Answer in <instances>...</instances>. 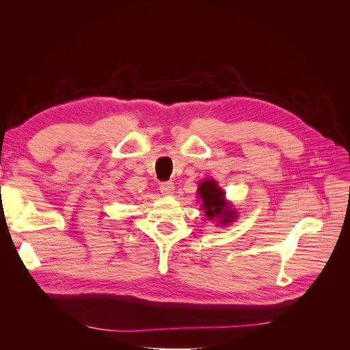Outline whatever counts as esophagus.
Segmentation results:
<instances>
[{"label":"esophagus","instance_id":"obj_1","mask_svg":"<svg viewBox=\"0 0 350 350\" xmlns=\"http://www.w3.org/2000/svg\"><path fill=\"white\" fill-rule=\"evenodd\" d=\"M159 189H161V193L163 196H172L175 185L171 181H166V183H161V185H159Z\"/></svg>","mask_w":350,"mask_h":350}]
</instances>
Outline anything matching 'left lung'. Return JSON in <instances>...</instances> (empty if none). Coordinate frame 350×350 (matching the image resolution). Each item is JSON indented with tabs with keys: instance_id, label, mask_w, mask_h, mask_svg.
I'll use <instances>...</instances> for the list:
<instances>
[{
	"instance_id": "1",
	"label": "left lung",
	"mask_w": 350,
	"mask_h": 350,
	"mask_svg": "<svg viewBox=\"0 0 350 350\" xmlns=\"http://www.w3.org/2000/svg\"><path fill=\"white\" fill-rule=\"evenodd\" d=\"M198 193L201 197V206L206 210V216L211 220L213 217H219V224L226 225L229 221H234L237 217L235 211L229 208L225 201V193L221 188L217 187L215 181H203L200 184Z\"/></svg>"
}]
</instances>
